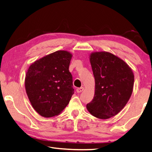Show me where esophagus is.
I'll use <instances>...</instances> for the list:
<instances>
[{"instance_id":"1","label":"esophagus","mask_w":152,"mask_h":152,"mask_svg":"<svg viewBox=\"0 0 152 152\" xmlns=\"http://www.w3.org/2000/svg\"><path fill=\"white\" fill-rule=\"evenodd\" d=\"M83 90H84V88H83V87H82V88H77L76 89V91L77 93H81L82 92Z\"/></svg>"}]
</instances>
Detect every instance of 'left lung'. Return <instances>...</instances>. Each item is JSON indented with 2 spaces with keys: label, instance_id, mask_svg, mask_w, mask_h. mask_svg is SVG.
<instances>
[{
  "label": "left lung",
  "instance_id": "8db88e82",
  "mask_svg": "<svg viewBox=\"0 0 152 152\" xmlns=\"http://www.w3.org/2000/svg\"><path fill=\"white\" fill-rule=\"evenodd\" d=\"M95 77V95L87 110L95 117L106 119L125 107L133 90L134 74L125 61L107 51H95L89 56Z\"/></svg>",
  "mask_w": 152,
  "mask_h": 152
}]
</instances>
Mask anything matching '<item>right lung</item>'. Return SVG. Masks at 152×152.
Returning <instances> with one entry per match:
<instances>
[{
	"label": "right lung",
	"mask_w": 152,
	"mask_h": 152,
	"mask_svg": "<svg viewBox=\"0 0 152 152\" xmlns=\"http://www.w3.org/2000/svg\"><path fill=\"white\" fill-rule=\"evenodd\" d=\"M72 54L59 50L35 61L28 67L25 87L31 104L44 118L63 111L74 94L69 68Z\"/></svg>",
	"instance_id": "1"
}]
</instances>
